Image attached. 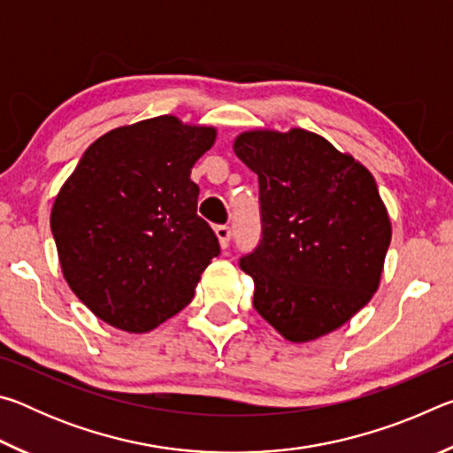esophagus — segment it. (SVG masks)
Returning a JSON list of instances; mask_svg holds the SVG:
<instances>
[{"mask_svg": "<svg viewBox=\"0 0 453 453\" xmlns=\"http://www.w3.org/2000/svg\"><path fill=\"white\" fill-rule=\"evenodd\" d=\"M216 235H218L221 248L226 250L229 245V237H232V229H229L227 226H216Z\"/></svg>", "mask_w": 453, "mask_h": 453, "instance_id": "esophagus-1", "label": "esophagus"}]
</instances>
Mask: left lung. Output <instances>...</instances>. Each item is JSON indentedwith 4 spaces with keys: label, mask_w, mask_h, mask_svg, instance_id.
I'll return each mask as SVG.
<instances>
[{
    "label": "left lung",
    "mask_w": 453,
    "mask_h": 453,
    "mask_svg": "<svg viewBox=\"0 0 453 453\" xmlns=\"http://www.w3.org/2000/svg\"><path fill=\"white\" fill-rule=\"evenodd\" d=\"M234 151L257 173L262 240L240 259L254 308L286 340H318L378 291L392 224L373 175L326 137L251 129Z\"/></svg>",
    "instance_id": "obj_1"
}]
</instances>
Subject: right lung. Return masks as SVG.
I'll list each match as a JSON object with an SVG mask.
<instances>
[{"mask_svg":"<svg viewBox=\"0 0 453 453\" xmlns=\"http://www.w3.org/2000/svg\"><path fill=\"white\" fill-rule=\"evenodd\" d=\"M216 135L175 116L116 127L61 186L50 219L61 272L105 324L132 334L164 324L191 302L219 254L189 180Z\"/></svg>","mask_w":453,"mask_h":453,"instance_id":"right-lung-1","label":"right lung"}]
</instances>
